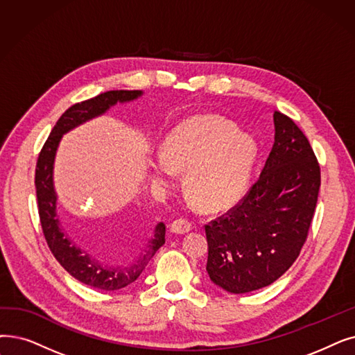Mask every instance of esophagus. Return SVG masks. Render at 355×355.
<instances>
[{
	"mask_svg": "<svg viewBox=\"0 0 355 355\" xmlns=\"http://www.w3.org/2000/svg\"><path fill=\"white\" fill-rule=\"evenodd\" d=\"M191 223L186 219H177L174 220L171 225H169V229H171L173 234H177V235H184V234H189L191 230Z\"/></svg>",
	"mask_w": 355,
	"mask_h": 355,
	"instance_id": "esophagus-1",
	"label": "esophagus"
}]
</instances>
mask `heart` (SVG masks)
Segmentation results:
<instances>
[{"label": "heart", "mask_w": 355, "mask_h": 355, "mask_svg": "<svg viewBox=\"0 0 355 355\" xmlns=\"http://www.w3.org/2000/svg\"><path fill=\"white\" fill-rule=\"evenodd\" d=\"M258 157L251 136L219 116L181 121L164 141L162 153L150 158V180L169 187L177 173L186 174V191L205 211H220L243 197Z\"/></svg>", "instance_id": "1"}]
</instances>
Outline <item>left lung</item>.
I'll return each instance as SVG.
<instances>
[{"instance_id":"1","label":"left lung","mask_w":355,"mask_h":355,"mask_svg":"<svg viewBox=\"0 0 355 355\" xmlns=\"http://www.w3.org/2000/svg\"><path fill=\"white\" fill-rule=\"evenodd\" d=\"M274 145L242 202L206 225L207 274L242 295L274 283L291 267L307 238L320 187L309 141L290 117L274 112Z\"/></svg>"}]
</instances>
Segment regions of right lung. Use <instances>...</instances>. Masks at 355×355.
<instances>
[{
  "mask_svg": "<svg viewBox=\"0 0 355 355\" xmlns=\"http://www.w3.org/2000/svg\"><path fill=\"white\" fill-rule=\"evenodd\" d=\"M142 96L144 91L141 89H114L103 92V94L91 100L73 104L56 121L55 128L52 129L48 141H46L40 152L36 165L35 184L40 223L43 235L53 257L73 279L89 287L104 291L120 290L136 282L137 277L148 266L150 258L165 243V225L162 222L157 223L153 236L148 241L144 252L137 255L128 266H109L88 251L83 250L78 243L71 239L65 227L60 225L58 216V193L55 190L53 181L56 152L60 141H62V136L68 132L92 119L105 114L116 104L130 103L141 98Z\"/></svg>",
  "mask_w": 355,
  "mask_h": 355,
  "instance_id": "obj_1",
  "label": "right lung"
}]
</instances>
